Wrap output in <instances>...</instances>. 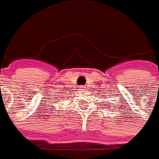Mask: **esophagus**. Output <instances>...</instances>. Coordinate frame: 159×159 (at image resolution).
<instances>
[{
  "label": "esophagus",
  "mask_w": 159,
  "mask_h": 159,
  "mask_svg": "<svg viewBox=\"0 0 159 159\" xmlns=\"http://www.w3.org/2000/svg\"><path fill=\"white\" fill-rule=\"evenodd\" d=\"M84 87H82V88H81V90H84Z\"/></svg>",
  "instance_id": "esophagus-1"
}]
</instances>
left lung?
<instances>
[{"mask_svg": "<svg viewBox=\"0 0 159 159\" xmlns=\"http://www.w3.org/2000/svg\"><path fill=\"white\" fill-rule=\"evenodd\" d=\"M104 103H105V101H104ZM107 104H109V103H107ZM105 105H106V104H105Z\"/></svg>", "mask_w": 159, "mask_h": 159, "instance_id": "8db88e82", "label": "left lung"}]
</instances>
